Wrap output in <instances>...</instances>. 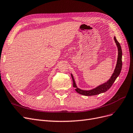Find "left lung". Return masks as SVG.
Returning a JSON list of instances; mask_svg holds the SVG:
<instances>
[{
  "label": "left lung",
  "instance_id": "obj_1",
  "mask_svg": "<svg viewBox=\"0 0 133 133\" xmlns=\"http://www.w3.org/2000/svg\"><path fill=\"white\" fill-rule=\"evenodd\" d=\"M114 40L116 44V45L118 48V58H117V64L115 67V69L114 70V73H113L112 75L111 76V78L108 80L106 82L103 83V84L99 85L95 87V88L91 90H82L79 88H78L76 84L75 81L74 79V77H73L72 74H71V77L73 81V86L75 88L76 91L79 93V94L85 95V96H93L101 94V93L105 92L106 91L109 90L110 88L112 85L113 83L115 82L117 78L119 76L122 67V51L120 44L119 42L117 41L116 37H114Z\"/></svg>",
  "mask_w": 133,
  "mask_h": 133
}]
</instances>
